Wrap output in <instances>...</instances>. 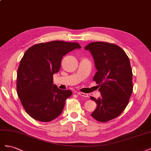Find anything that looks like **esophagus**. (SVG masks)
<instances>
[{
    "mask_svg": "<svg viewBox=\"0 0 151 151\" xmlns=\"http://www.w3.org/2000/svg\"><path fill=\"white\" fill-rule=\"evenodd\" d=\"M77 94H78L80 96H83V97H86V98L89 97V95L88 94H86V93H82V92H78V93H77Z\"/></svg>",
    "mask_w": 151,
    "mask_h": 151,
    "instance_id": "1",
    "label": "esophagus"
}]
</instances>
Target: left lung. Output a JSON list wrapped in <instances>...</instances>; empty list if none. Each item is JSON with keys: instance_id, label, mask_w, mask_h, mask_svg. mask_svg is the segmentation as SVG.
I'll return each instance as SVG.
<instances>
[{"instance_id": "8db88e82", "label": "left lung", "mask_w": 151, "mask_h": 151, "mask_svg": "<svg viewBox=\"0 0 151 151\" xmlns=\"http://www.w3.org/2000/svg\"><path fill=\"white\" fill-rule=\"evenodd\" d=\"M93 57L97 72L93 81L98 84L101 96L90 97L97 104L91 114L95 120L106 122L119 116L129 102L133 91L129 58L118 45L96 42L87 45Z\"/></svg>"}]
</instances>
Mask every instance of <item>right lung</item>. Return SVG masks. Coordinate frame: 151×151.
Returning a JSON list of instances; mask_svg holds the SVG:
<instances>
[{
    "mask_svg": "<svg viewBox=\"0 0 151 151\" xmlns=\"http://www.w3.org/2000/svg\"><path fill=\"white\" fill-rule=\"evenodd\" d=\"M78 43L52 41L36 44L26 50L17 72V92L22 106L35 120L48 122L60 115L70 90L53 84V75L60 68L63 57Z\"/></svg>",
    "mask_w": 151,
    "mask_h": 151,
    "instance_id": "obj_1",
    "label": "right lung"
}]
</instances>
